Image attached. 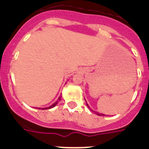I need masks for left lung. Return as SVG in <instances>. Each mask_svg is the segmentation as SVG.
I'll use <instances>...</instances> for the list:
<instances>
[{"label": "left lung", "mask_w": 149, "mask_h": 149, "mask_svg": "<svg viewBox=\"0 0 149 149\" xmlns=\"http://www.w3.org/2000/svg\"><path fill=\"white\" fill-rule=\"evenodd\" d=\"M86 105H87V106H88V104H86ZM88 107H89V106H88ZM97 114H98V115H104V114H101V113H97Z\"/></svg>", "instance_id": "1"}]
</instances>
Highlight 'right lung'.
Instances as JSON below:
<instances>
[{"mask_svg":"<svg viewBox=\"0 0 149 149\" xmlns=\"http://www.w3.org/2000/svg\"><path fill=\"white\" fill-rule=\"evenodd\" d=\"M61 100V98H60V97H58V100H56V101L55 102V103H54V104H52V106H50L49 107V108H52V107H55V106H56V104H58V100ZM39 109H40V108H39ZM43 109H47V108H43Z\"/></svg>","mask_w":149,"mask_h":149,"instance_id":"obj_1","label":"right lung"}]
</instances>
